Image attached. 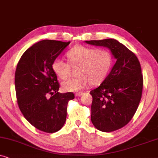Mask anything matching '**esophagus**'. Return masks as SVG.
Returning <instances> with one entry per match:
<instances>
[{"label":"esophagus","mask_w":158,"mask_h":158,"mask_svg":"<svg viewBox=\"0 0 158 158\" xmlns=\"http://www.w3.org/2000/svg\"><path fill=\"white\" fill-rule=\"evenodd\" d=\"M83 94V93H82V92H78V93H76V94H75V96H82V95Z\"/></svg>","instance_id":"34e87169"}]
</instances>
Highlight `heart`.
Returning <instances> with one entry per match:
<instances>
[{
  "instance_id": "1",
  "label": "heart",
  "mask_w": 158,
  "mask_h": 158,
  "mask_svg": "<svg viewBox=\"0 0 158 158\" xmlns=\"http://www.w3.org/2000/svg\"><path fill=\"white\" fill-rule=\"evenodd\" d=\"M69 63L60 58H56L52 68L56 75L62 80L70 76L71 66H78L75 78H70L62 84L65 91L76 92L83 90L91 83L93 85L101 84L109 74L113 64V56L105 49H96L78 45L67 53Z\"/></svg>"
}]
</instances>
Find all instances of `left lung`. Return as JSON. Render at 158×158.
<instances>
[{"mask_svg":"<svg viewBox=\"0 0 158 158\" xmlns=\"http://www.w3.org/2000/svg\"><path fill=\"white\" fill-rule=\"evenodd\" d=\"M85 42L108 47L116 59L111 73L90 94L94 127L104 132L118 130L130 122L141 100L143 75L139 61L135 53L114 39Z\"/></svg>","mask_w":158,"mask_h":158,"instance_id":"8db88e82","label":"left lung"}]
</instances>
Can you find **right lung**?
I'll use <instances>...</instances> for the list:
<instances>
[{
  "instance_id": "1",
  "label": "right lung",
  "mask_w": 158,
  "mask_h": 158,
  "mask_svg": "<svg viewBox=\"0 0 158 158\" xmlns=\"http://www.w3.org/2000/svg\"><path fill=\"white\" fill-rule=\"evenodd\" d=\"M70 42L40 41L27 49L17 64L15 88L17 103L26 119L39 130L54 133L63 127L73 92L60 94V83L52 68Z\"/></svg>"
}]
</instances>
